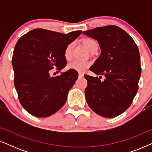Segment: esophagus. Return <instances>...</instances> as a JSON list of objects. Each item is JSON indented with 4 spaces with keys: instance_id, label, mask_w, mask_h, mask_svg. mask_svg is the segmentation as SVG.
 Wrapping results in <instances>:
<instances>
[{
    "instance_id": "esophagus-1",
    "label": "esophagus",
    "mask_w": 152,
    "mask_h": 152,
    "mask_svg": "<svg viewBox=\"0 0 152 152\" xmlns=\"http://www.w3.org/2000/svg\"><path fill=\"white\" fill-rule=\"evenodd\" d=\"M83 77H84V74L82 73V72H79V77L82 78Z\"/></svg>"
}]
</instances>
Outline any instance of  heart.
Here are the masks:
<instances>
[{
    "mask_svg": "<svg viewBox=\"0 0 152 152\" xmlns=\"http://www.w3.org/2000/svg\"><path fill=\"white\" fill-rule=\"evenodd\" d=\"M84 43L88 51L92 50L93 48L98 46L96 41H95L94 39H84ZM72 47H73V43H69V44L66 46L65 52H64V56H65L66 59H68L71 57ZM89 66H90V62L75 59L69 63V64L68 65V68H69V69H73L77 70V71H84V70H86Z\"/></svg>",
    "mask_w": 152,
    "mask_h": 152,
    "instance_id": "1",
    "label": "heart"
}]
</instances>
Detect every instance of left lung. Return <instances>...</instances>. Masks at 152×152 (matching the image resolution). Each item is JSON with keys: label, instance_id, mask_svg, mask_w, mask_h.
<instances>
[{"label": "left lung", "instance_id": "obj_1", "mask_svg": "<svg viewBox=\"0 0 152 152\" xmlns=\"http://www.w3.org/2000/svg\"><path fill=\"white\" fill-rule=\"evenodd\" d=\"M83 34L97 40L101 49L90 70L105 77L102 82L85 75L86 102L102 117H116L130 107L138 91L141 75L138 46L128 33L115 26L98 27Z\"/></svg>", "mask_w": 152, "mask_h": 152}]
</instances>
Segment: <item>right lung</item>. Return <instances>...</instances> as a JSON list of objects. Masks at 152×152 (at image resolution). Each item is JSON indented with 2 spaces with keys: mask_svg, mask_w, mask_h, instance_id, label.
I'll return each mask as SVG.
<instances>
[{
  "mask_svg": "<svg viewBox=\"0 0 152 152\" xmlns=\"http://www.w3.org/2000/svg\"><path fill=\"white\" fill-rule=\"evenodd\" d=\"M82 32L62 34L39 28L18 40L12 60L14 86L20 104L31 115L48 117L66 103L68 91L78 78L77 72L70 69L59 76L50 77V70L65 67L66 48Z\"/></svg>",
  "mask_w": 152,
  "mask_h": 152,
  "instance_id": "right-lung-1",
  "label": "right lung"
}]
</instances>
